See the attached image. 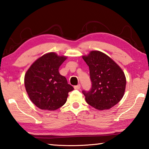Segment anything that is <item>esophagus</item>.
<instances>
[{"label": "esophagus", "mask_w": 149, "mask_h": 149, "mask_svg": "<svg viewBox=\"0 0 149 149\" xmlns=\"http://www.w3.org/2000/svg\"><path fill=\"white\" fill-rule=\"evenodd\" d=\"M80 88H81V85H80V84L77 85H75V86H74V89H75L78 90V89H79Z\"/></svg>", "instance_id": "34e87169"}]
</instances>
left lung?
Wrapping results in <instances>:
<instances>
[{"label": "left lung", "mask_w": 149, "mask_h": 149, "mask_svg": "<svg viewBox=\"0 0 149 149\" xmlns=\"http://www.w3.org/2000/svg\"><path fill=\"white\" fill-rule=\"evenodd\" d=\"M82 58L89 68L92 82L90 91H83L85 100L97 110L110 109L124 95V72L110 56L99 50H92Z\"/></svg>", "instance_id": "left-lung-1"}]
</instances>
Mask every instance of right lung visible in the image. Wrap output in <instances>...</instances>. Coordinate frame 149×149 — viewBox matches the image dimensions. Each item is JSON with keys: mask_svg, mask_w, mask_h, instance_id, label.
<instances>
[{"mask_svg": "<svg viewBox=\"0 0 149 149\" xmlns=\"http://www.w3.org/2000/svg\"><path fill=\"white\" fill-rule=\"evenodd\" d=\"M54 52L37 58L25 74L24 84L29 99L44 110H56L66 102L68 93L74 90L58 69L67 59Z\"/></svg>", "mask_w": 149, "mask_h": 149, "instance_id": "add662e5", "label": "right lung"}]
</instances>
